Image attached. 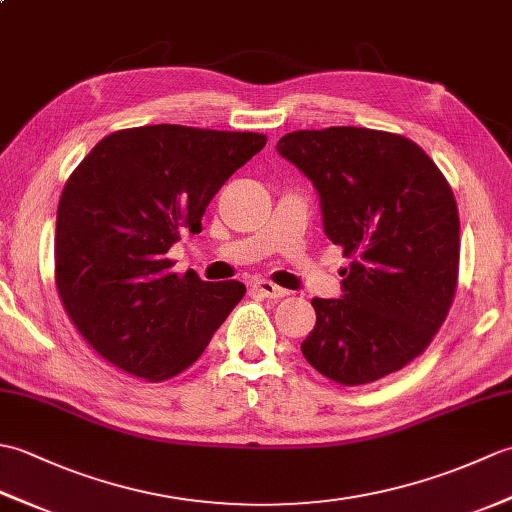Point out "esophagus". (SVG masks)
Instances as JSON below:
<instances>
[{
  "instance_id": "obj_1",
  "label": "esophagus",
  "mask_w": 512,
  "mask_h": 512,
  "mask_svg": "<svg viewBox=\"0 0 512 512\" xmlns=\"http://www.w3.org/2000/svg\"><path fill=\"white\" fill-rule=\"evenodd\" d=\"M253 288L259 292V295L266 297V299H281V297L288 295V290L279 288L277 284H273V281H268V279H257L255 284H253Z\"/></svg>"
}]
</instances>
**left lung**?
<instances>
[{
    "label": "left lung",
    "instance_id": "left-lung-1",
    "mask_svg": "<svg viewBox=\"0 0 512 512\" xmlns=\"http://www.w3.org/2000/svg\"><path fill=\"white\" fill-rule=\"evenodd\" d=\"M319 193L323 231L350 257L341 299H312L306 361L341 385L411 363L458 286L460 217L447 178L413 140L365 127L299 129L277 143Z\"/></svg>",
    "mask_w": 512,
    "mask_h": 512
}]
</instances>
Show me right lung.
<instances>
[{
  "instance_id": "right-lung-1",
  "label": "right lung",
  "mask_w": 512,
  "mask_h": 512,
  "mask_svg": "<svg viewBox=\"0 0 512 512\" xmlns=\"http://www.w3.org/2000/svg\"><path fill=\"white\" fill-rule=\"evenodd\" d=\"M264 134L147 125L105 136L65 182L54 235V279L74 328L107 363L151 380L198 361L246 295L242 281L209 284L171 273L169 248Z\"/></svg>"
}]
</instances>
